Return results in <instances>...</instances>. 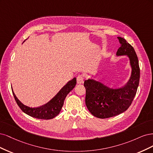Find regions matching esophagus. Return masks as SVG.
Here are the masks:
<instances>
[{
	"mask_svg": "<svg viewBox=\"0 0 153 153\" xmlns=\"http://www.w3.org/2000/svg\"><path fill=\"white\" fill-rule=\"evenodd\" d=\"M77 84H82L84 82V77L82 75H79L77 77Z\"/></svg>",
	"mask_w": 153,
	"mask_h": 153,
	"instance_id": "1",
	"label": "esophagus"
}]
</instances>
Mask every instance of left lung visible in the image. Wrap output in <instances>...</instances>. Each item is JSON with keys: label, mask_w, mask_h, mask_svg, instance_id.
Returning a JSON list of instances; mask_svg holds the SVG:
<instances>
[{"label": "left lung", "mask_w": 153, "mask_h": 153, "mask_svg": "<svg viewBox=\"0 0 153 153\" xmlns=\"http://www.w3.org/2000/svg\"><path fill=\"white\" fill-rule=\"evenodd\" d=\"M121 47L117 56L127 55L131 67V74L125 86L113 89L94 79L84 82L86 88V105L91 114L105 119L119 115L128 109L136 95L140 79V68L137 54L125 39L118 37Z\"/></svg>", "instance_id": "left-lung-1"}]
</instances>
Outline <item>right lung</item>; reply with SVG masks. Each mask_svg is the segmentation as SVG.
Segmentation results:
<instances>
[{
  "label": "right lung",
  "mask_w": 153,
  "mask_h": 153,
  "mask_svg": "<svg viewBox=\"0 0 153 153\" xmlns=\"http://www.w3.org/2000/svg\"><path fill=\"white\" fill-rule=\"evenodd\" d=\"M76 85V78L74 77L71 81H68L50 102L46 103L45 105L36 108L30 107L23 104L18 99L13 90L12 91L18 105L23 112L28 116L37 118V119L50 120L56 117L60 113L65 97L75 87Z\"/></svg>",
  "instance_id": "add662e5"
}]
</instances>
